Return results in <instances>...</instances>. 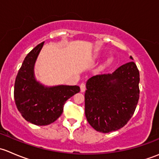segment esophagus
<instances>
[{"instance_id": "esophagus-1", "label": "esophagus", "mask_w": 159, "mask_h": 159, "mask_svg": "<svg viewBox=\"0 0 159 159\" xmlns=\"http://www.w3.org/2000/svg\"><path fill=\"white\" fill-rule=\"evenodd\" d=\"M80 89H81V92H84L86 90V84L84 83H81V85H80Z\"/></svg>"}]
</instances>
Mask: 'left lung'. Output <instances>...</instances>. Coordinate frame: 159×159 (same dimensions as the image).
Wrapping results in <instances>:
<instances>
[{
	"label": "left lung",
	"mask_w": 159,
	"mask_h": 159,
	"mask_svg": "<svg viewBox=\"0 0 159 159\" xmlns=\"http://www.w3.org/2000/svg\"><path fill=\"white\" fill-rule=\"evenodd\" d=\"M130 58L133 59L132 57ZM139 71L133 61L112 74L98 75L86 84L85 115L96 131L108 133L124 127L132 117L139 99Z\"/></svg>",
	"instance_id": "obj_1"
}]
</instances>
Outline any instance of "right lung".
Masks as SVG:
<instances>
[{"label": "right lung", "instance_id": "right-lung-1", "mask_svg": "<svg viewBox=\"0 0 159 159\" xmlns=\"http://www.w3.org/2000/svg\"><path fill=\"white\" fill-rule=\"evenodd\" d=\"M44 42L30 51L18 70L14 96L17 110L26 121L36 125H48L61 115L68 99L80 91L77 85L45 88L34 77V65Z\"/></svg>", "mask_w": 159, "mask_h": 159}]
</instances>
